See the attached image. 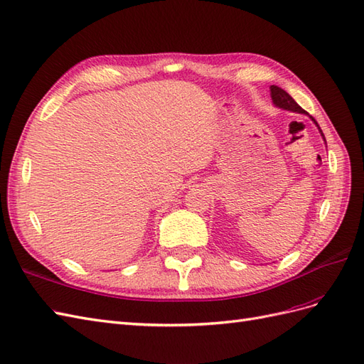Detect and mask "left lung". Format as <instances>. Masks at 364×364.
I'll list each match as a JSON object with an SVG mask.
<instances>
[{
    "label": "left lung",
    "mask_w": 364,
    "mask_h": 364,
    "mask_svg": "<svg viewBox=\"0 0 364 364\" xmlns=\"http://www.w3.org/2000/svg\"><path fill=\"white\" fill-rule=\"evenodd\" d=\"M269 95H272V100H273V103H274L277 108H282V109H287V111H293V112H300V114H306V116H309V114L302 107L297 105V102L291 96H289L285 90L279 88L276 85H272V87H269ZM309 119L316 123V127L318 128L321 137H323V140H325L323 132H321V129H320V127L317 124L316 119L311 117V116H309ZM325 143H326V140H325Z\"/></svg>",
    "instance_id": "obj_1"
}]
</instances>
